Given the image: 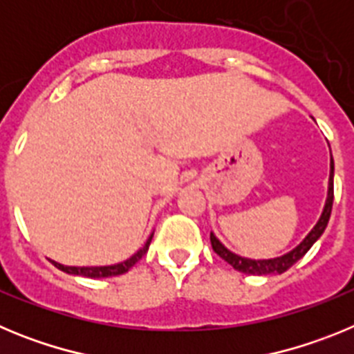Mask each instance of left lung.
Returning <instances> with one entry per match:
<instances>
[{"label": "left lung", "mask_w": 354, "mask_h": 354, "mask_svg": "<svg viewBox=\"0 0 354 354\" xmlns=\"http://www.w3.org/2000/svg\"><path fill=\"white\" fill-rule=\"evenodd\" d=\"M331 207H333V158L330 161V183H328V198H326V204H324L323 209V214L319 218V221L315 223V227L312 228L308 236L299 243L298 246L294 250H290L289 253L282 255V257H274V259H262V261H253V259H245V257H239L236 253H232L230 250L225 248L221 245L218 237L211 232V245L212 250H214L225 262L232 266L234 270L241 271V273H246V274H273V273H283L294 266L299 259L305 255L308 250L312 248L315 241L319 237L323 236L324 228H326L328 221H330V214H331Z\"/></svg>", "instance_id": "8db88e82"}]
</instances>
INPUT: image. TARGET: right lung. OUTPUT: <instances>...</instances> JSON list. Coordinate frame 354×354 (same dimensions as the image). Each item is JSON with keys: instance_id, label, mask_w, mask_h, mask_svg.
<instances>
[{"instance_id": "1", "label": "right lung", "mask_w": 354, "mask_h": 354, "mask_svg": "<svg viewBox=\"0 0 354 354\" xmlns=\"http://www.w3.org/2000/svg\"><path fill=\"white\" fill-rule=\"evenodd\" d=\"M150 241H152V236L147 239V243L143 245V248H140L138 252L134 253L133 257H129L127 261L120 262V264H113V266H93V268H76V266H64L58 264V262H53V264L58 268V270L65 271L68 274H80V277H86V278H106V277H117V274H124L133 268L140 259L143 257L149 250Z\"/></svg>"}]
</instances>
